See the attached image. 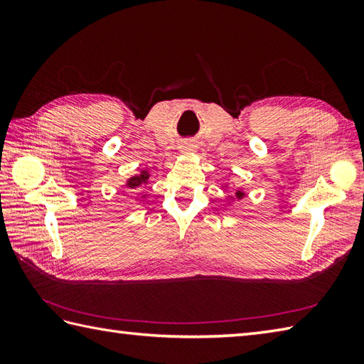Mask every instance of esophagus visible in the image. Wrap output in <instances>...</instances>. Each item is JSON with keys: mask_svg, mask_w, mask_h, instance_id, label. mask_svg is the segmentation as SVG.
I'll list each match as a JSON object with an SVG mask.
<instances>
[{"mask_svg": "<svg viewBox=\"0 0 364 364\" xmlns=\"http://www.w3.org/2000/svg\"><path fill=\"white\" fill-rule=\"evenodd\" d=\"M194 149H196L194 144H186V145H184V150H194Z\"/></svg>", "mask_w": 364, "mask_h": 364, "instance_id": "34e87169", "label": "esophagus"}]
</instances>
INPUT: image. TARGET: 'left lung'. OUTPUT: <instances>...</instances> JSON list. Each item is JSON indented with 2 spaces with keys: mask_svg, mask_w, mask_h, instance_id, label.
I'll return each mask as SVG.
<instances>
[{
  "mask_svg": "<svg viewBox=\"0 0 364 364\" xmlns=\"http://www.w3.org/2000/svg\"><path fill=\"white\" fill-rule=\"evenodd\" d=\"M236 196H237V198H241V197H242V196H244V194H242V192H241V191H239V192H237V194H236Z\"/></svg>",
  "mask_w": 364,
  "mask_h": 364,
  "instance_id": "8db88e82",
  "label": "left lung"
}]
</instances>
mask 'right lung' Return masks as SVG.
I'll return each mask as SVG.
<instances>
[{
    "label": "right lung",
    "mask_w": 364,
    "mask_h": 364,
    "mask_svg": "<svg viewBox=\"0 0 364 364\" xmlns=\"http://www.w3.org/2000/svg\"><path fill=\"white\" fill-rule=\"evenodd\" d=\"M149 178H150L149 172H146V170H144V172H142L141 175H136V176H133V178H129L128 183H127V186L131 188V189L141 188L142 184H146V181H149Z\"/></svg>",
    "instance_id": "right-lung-1"
}]
</instances>
